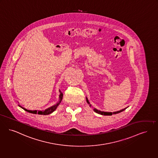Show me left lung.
<instances>
[{"label":"left lung","mask_w":158,"mask_h":158,"mask_svg":"<svg viewBox=\"0 0 158 158\" xmlns=\"http://www.w3.org/2000/svg\"><path fill=\"white\" fill-rule=\"evenodd\" d=\"M86 101H87V102L89 104V102L87 98H86ZM126 109V108H125V109H122V110H119V111H117V112H102L101 110H98V109H94V111H95V112H96V113H98V114H102V115H112V114H119V113H120L121 112L123 111L124 110H125Z\"/></svg>","instance_id":"obj_1"}]
</instances>
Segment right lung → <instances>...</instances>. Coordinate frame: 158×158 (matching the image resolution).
Masks as SVG:
<instances>
[{
	"label": "right lung",
	"instance_id": "add662e5",
	"mask_svg": "<svg viewBox=\"0 0 158 158\" xmlns=\"http://www.w3.org/2000/svg\"><path fill=\"white\" fill-rule=\"evenodd\" d=\"M59 92H60V95H59V98H60V101L59 102L55 105L54 106H52L51 107H49L47 109L44 110H27L25 109L24 107H22L21 106L19 105V106L22 108L23 109H24L25 110H26V112H28L29 113H31V114H44V115H47V114H51V113H52L54 110H55V109H56L57 107L58 106V105H59V103L62 101V99L63 98V93H62L60 92V90H59Z\"/></svg>",
	"mask_w": 158,
	"mask_h": 158
}]
</instances>
